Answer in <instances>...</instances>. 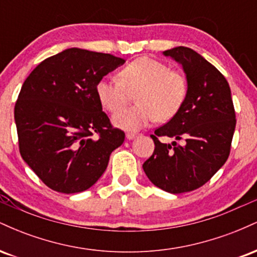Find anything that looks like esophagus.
<instances>
[{"label":"esophagus","mask_w":257,"mask_h":257,"mask_svg":"<svg viewBox=\"0 0 257 257\" xmlns=\"http://www.w3.org/2000/svg\"><path fill=\"white\" fill-rule=\"evenodd\" d=\"M125 138L128 139V140H133V139L137 138V134H135V133H128V134L125 135Z\"/></svg>","instance_id":"obj_1"}]
</instances>
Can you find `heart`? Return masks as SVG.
Wrapping results in <instances>:
<instances>
[{
  "mask_svg": "<svg viewBox=\"0 0 257 257\" xmlns=\"http://www.w3.org/2000/svg\"><path fill=\"white\" fill-rule=\"evenodd\" d=\"M138 90L132 107L113 114L112 122L124 131H138L157 117L167 120L178 113L187 96V81L167 64L143 57L120 71V78L106 76L95 87L100 104L107 111L119 110L128 100L129 91Z\"/></svg>",
  "mask_w": 257,
  "mask_h": 257,
  "instance_id": "1",
  "label": "heart"
}]
</instances>
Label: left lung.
<instances>
[{
	"instance_id": "left-lung-1",
	"label": "left lung",
	"mask_w": 257,
	"mask_h": 257,
	"mask_svg": "<svg viewBox=\"0 0 257 257\" xmlns=\"http://www.w3.org/2000/svg\"><path fill=\"white\" fill-rule=\"evenodd\" d=\"M163 54L182 66L187 96L178 113L151 135L155 151L143 168L153 185L178 194L199 188L225 164L235 112L228 82L214 65L187 47H175ZM161 136L174 141L161 143Z\"/></svg>"
}]
</instances>
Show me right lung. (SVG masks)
Wrapping results in <instances>:
<instances>
[{"instance_id":"1","label":"right lung","mask_w":257,"mask_h":257,"mask_svg":"<svg viewBox=\"0 0 257 257\" xmlns=\"http://www.w3.org/2000/svg\"><path fill=\"white\" fill-rule=\"evenodd\" d=\"M124 59L79 48L47 58L25 79L14 107L20 155L52 190L83 192L124 141L96 96L98 82Z\"/></svg>"}]
</instances>
